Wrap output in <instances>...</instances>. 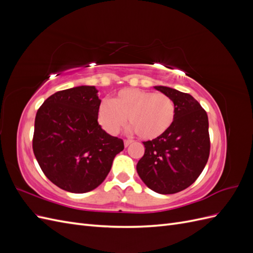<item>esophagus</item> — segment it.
Masks as SVG:
<instances>
[{
  "mask_svg": "<svg viewBox=\"0 0 253 253\" xmlns=\"http://www.w3.org/2000/svg\"><path fill=\"white\" fill-rule=\"evenodd\" d=\"M132 142H133L132 139H126V140H125V147H128V145L131 144Z\"/></svg>",
  "mask_w": 253,
  "mask_h": 253,
  "instance_id": "34e87169",
  "label": "esophagus"
}]
</instances>
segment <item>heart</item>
Here are the masks:
<instances>
[{
    "label": "heart",
    "mask_w": 253,
    "mask_h": 253,
    "mask_svg": "<svg viewBox=\"0 0 253 253\" xmlns=\"http://www.w3.org/2000/svg\"><path fill=\"white\" fill-rule=\"evenodd\" d=\"M175 117V104L165 94L154 91L125 88L102 103L98 111V120L110 134H117L126 119L142 139H154L169 128Z\"/></svg>",
    "instance_id": "heart-1"
}]
</instances>
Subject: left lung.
I'll use <instances>...</instances> for the list:
<instances>
[{
	"label": "left lung",
	"instance_id": "1",
	"mask_svg": "<svg viewBox=\"0 0 253 253\" xmlns=\"http://www.w3.org/2000/svg\"><path fill=\"white\" fill-rule=\"evenodd\" d=\"M155 88L172 99L175 117L163 135L142 142L144 155L136 169L151 190L173 194L192 185L208 162L209 121L206 111L191 95L167 86Z\"/></svg>",
	"mask_w": 253,
	"mask_h": 253
}]
</instances>
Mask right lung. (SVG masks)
<instances>
[{"instance_id":"obj_1","label":"right lung","mask_w":253,"mask_h":253,"mask_svg":"<svg viewBox=\"0 0 253 253\" xmlns=\"http://www.w3.org/2000/svg\"><path fill=\"white\" fill-rule=\"evenodd\" d=\"M95 86L59 90L37 112L33 150L45 176L61 189L85 193L108 176L124 140L98 124L101 100Z\"/></svg>"}]
</instances>
